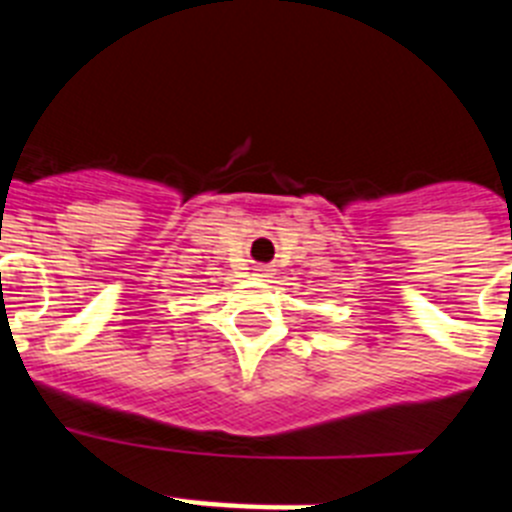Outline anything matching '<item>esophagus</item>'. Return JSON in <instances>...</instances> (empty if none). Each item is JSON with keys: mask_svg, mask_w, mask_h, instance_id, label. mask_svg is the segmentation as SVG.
Wrapping results in <instances>:
<instances>
[{"mask_svg": "<svg viewBox=\"0 0 512 512\" xmlns=\"http://www.w3.org/2000/svg\"><path fill=\"white\" fill-rule=\"evenodd\" d=\"M253 271H256V277H261V279H266V277H269V274H271V269H269V266H266V264H259Z\"/></svg>", "mask_w": 512, "mask_h": 512, "instance_id": "1", "label": "esophagus"}]
</instances>
